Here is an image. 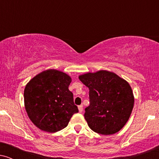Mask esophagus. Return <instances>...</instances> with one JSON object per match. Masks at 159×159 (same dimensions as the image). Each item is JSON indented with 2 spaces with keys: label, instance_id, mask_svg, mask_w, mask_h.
<instances>
[{
  "label": "esophagus",
  "instance_id": "34e87169",
  "mask_svg": "<svg viewBox=\"0 0 159 159\" xmlns=\"http://www.w3.org/2000/svg\"><path fill=\"white\" fill-rule=\"evenodd\" d=\"M78 111H79L80 113H81L83 111V105H79L78 106Z\"/></svg>",
  "mask_w": 159,
  "mask_h": 159
}]
</instances>
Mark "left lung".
<instances>
[{"label":"left lung","mask_w":159,"mask_h":159,"mask_svg":"<svg viewBox=\"0 0 159 159\" xmlns=\"http://www.w3.org/2000/svg\"><path fill=\"white\" fill-rule=\"evenodd\" d=\"M89 88L90 105L84 118L93 131L104 135L123 129L130 117L134 98L130 84L113 72L99 70L78 76Z\"/></svg>","instance_id":"obj_1"}]
</instances>
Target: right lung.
<instances>
[{
    "label": "right lung",
    "instance_id": "1",
    "mask_svg": "<svg viewBox=\"0 0 159 159\" xmlns=\"http://www.w3.org/2000/svg\"><path fill=\"white\" fill-rule=\"evenodd\" d=\"M72 78L57 69L43 71L25 86V107L29 119L40 130L54 133L68 125L78 112L69 90Z\"/></svg>",
    "mask_w": 159,
    "mask_h": 159
}]
</instances>
